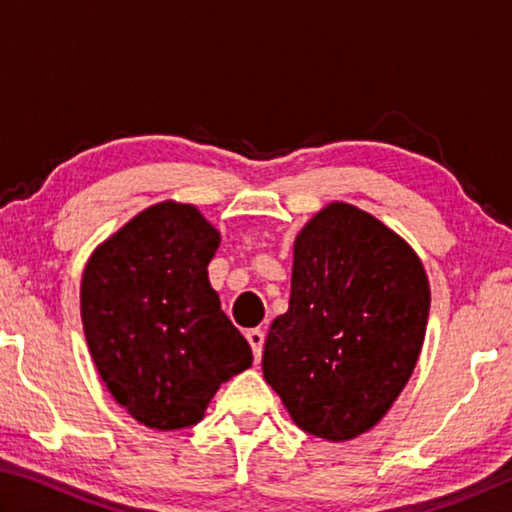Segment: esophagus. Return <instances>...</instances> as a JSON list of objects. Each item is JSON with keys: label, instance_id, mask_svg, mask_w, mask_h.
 Here are the masks:
<instances>
[{"label": "esophagus", "instance_id": "34e87169", "mask_svg": "<svg viewBox=\"0 0 512 512\" xmlns=\"http://www.w3.org/2000/svg\"><path fill=\"white\" fill-rule=\"evenodd\" d=\"M246 339H248V343H250V348H253L255 361L262 359V350H264V332H262V329H259V327L248 329Z\"/></svg>", "mask_w": 512, "mask_h": 512}]
</instances>
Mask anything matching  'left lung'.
I'll return each instance as SVG.
<instances>
[{"instance_id":"1","label":"left lung","mask_w":512,"mask_h":512,"mask_svg":"<svg viewBox=\"0 0 512 512\" xmlns=\"http://www.w3.org/2000/svg\"><path fill=\"white\" fill-rule=\"evenodd\" d=\"M429 305L406 241L354 205H327L293 246L289 311L268 329L264 379L311 436H359L409 381Z\"/></svg>"}]
</instances>
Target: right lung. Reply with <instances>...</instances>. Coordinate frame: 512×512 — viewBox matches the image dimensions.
Masks as SVG:
<instances>
[{
	"label": "right lung",
	"instance_id": "add662e5",
	"mask_svg": "<svg viewBox=\"0 0 512 512\" xmlns=\"http://www.w3.org/2000/svg\"><path fill=\"white\" fill-rule=\"evenodd\" d=\"M219 232L192 205L160 203L94 250L81 318L101 379L151 429L192 427L223 381L253 363L207 280Z\"/></svg>",
	"mask_w": 512,
	"mask_h": 512
}]
</instances>
